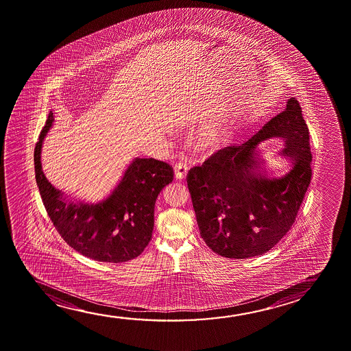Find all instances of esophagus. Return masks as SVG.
Returning <instances> with one entry per match:
<instances>
[{
	"label": "esophagus",
	"instance_id": "1",
	"mask_svg": "<svg viewBox=\"0 0 351 351\" xmlns=\"http://www.w3.org/2000/svg\"><path fill=\"white\" fill-rule=\"evenodd\" d=\"M189 166L186 162H180L176 163L174 165V173H176V178L177 179H184L186 177V174H188Z\"/></svg>",
	"mask_w": 351,
	"mask_h": 351
}]
</instances>
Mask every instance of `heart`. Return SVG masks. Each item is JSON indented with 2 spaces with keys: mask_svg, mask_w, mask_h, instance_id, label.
<instances>
[{
  "mask_svg": "<svg viewBox=\"0 0 351 351\" xmlns=\"http://www.w3.org/2000/svg\"><path fill=\"white\" fill-rule=\"evenodd\" d=\"M222 134H220L219 131H210V132H208L207 134V139L210 142V143H214V142H217L219 139H221Z\"/></svg>",
  "mask_w": 351,
  "mask_h": 351,
  "instance_id": "heart-1",
  "label": "heart"
}]
</instances>
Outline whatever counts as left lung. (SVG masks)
<instances>
[{"instance_id": "obj_1", "label": "left lung", "mask_w": 351, "mask_h": 351, "mask_svg": "<svg viewBox=\"0 0 351 351\" xmlns=\"http://www.w3.org/2000/svg\"><path fill=\"white\" fill-rule=\"evenodd\" d=\"M287 139L282 154L293 168L282 178H268L256 160L265 138ZM309 130L295 97L287 109L241 145L220 149L188 173L201 237L213 252L228 258H247L269 252L296 220L311 179Z\"/></svg>"}]
</instances>
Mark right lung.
Listing matches in <instances>:
<instances>
[{
    "mask_svg": "<svg viewBox=\"0 0 351 351\" xmlns=\"http://www.w3.org/2000/svg\"><path fill=\"white\" fill-rule=\"evenodd\" d=\"M50 112L35 147L36 182L45 210L64 242L84 256L126 262L143 252L152 239L158 193L172 183L173 167L155 158H136L118 188L97 204L67 203L45 178L40 148L53 123Z\"/></svg>",
    "mask_w": 351,
    "mask_h": 351,
    "instance_id": "1",
    "label": "right lung"
}]
</instances>
